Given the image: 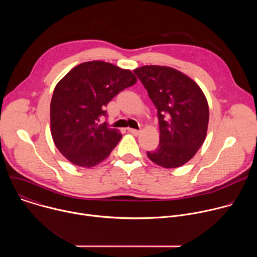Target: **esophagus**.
<instances>
[{
  "instance_id": "obj_1",
  "label": "esophagus",
  "mask_w": 257,
  "mask_h": 257,
  "mask_svg": "<svg viewBox=\"0 0 257 257\" xmlns=\"http://www.w3.org/2000/svg\"><path fill=\"white\" fill-rule=\"evenodd\" d=\"M127 130H128L130 133H132L133 135H135V136H137V135L140 134V130H136V129H133V128H128Z\"/></svg>"
}]
</instances>
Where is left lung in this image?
<instances>
[{
	"label": "left lung",
	"instance_id": "left-lung-1",
	"mask_svg": "<svg viewBox=\"0 0 257 257\" xmlns=\"http://www.w3.org/2000/svg\"><path fill=\"white\" fill-rule=\"evenodd\" d=\"M158 109L160 144L148 157L173 169L186 164L202 145L209 111L200 87L180 71L166 66H143L133 71Z\"/></svg>",
	"mask_w": 257,
	"mask_h": 257
}]
</instances>
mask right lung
Returning <instances> with one entry per match:
<instances>
[{"label": "right lung", "mask_w": 257, "mask_h": 257, "mask_svg": "<svg viewBox=\"0 0 257 257\" xmlns=\"http://www.w3.org/2000/svg\"><path fill=\"white\" fill-rule=\"evenodd\" d=\"M130 70L102 61L85 62L56 85L51 100V130L59 152L72 164L91 168L105 160L122 138L99 119L120 91L136 83Z\"/></svg>", "instance_id": "right-lung-1"}]
</instances>
